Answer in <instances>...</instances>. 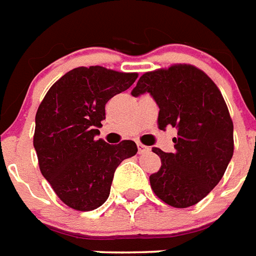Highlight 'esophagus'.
<instances>
[{"mask_svg": "<svg viewBox=\"0 0 256 256\" xmlns=\"http://www.w3.org/2000/svg\"><path fill=\"white\" fill-rule=\"evenodd\" d=\"M138 151L139 154H144V152H150L151 150H150V147L142 144V143H138Z\"/></svg>", "mask_w": 256, "mask_h": 256, "instance_id": "esophagus-1", "label": "esophagus"}]
</instances>
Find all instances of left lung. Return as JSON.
<instances>
[{"instance_id":"1","label":"left lung","mask_w":256,"mask_h":256,"mask_svg":"<svg viewBox=\"0 0 256 256\" xmlns=\"http://www.w3.org/2000/svg\"><path fill=\"white\" fill-rule=\"evenodd\" d=\"M144 93L159 106V128H178L174 152L152 148L160 156L162 167L150 176L151 188L171 206H192L217 186L232 160L229 109L212 78L189 64L142 74L132 94Z\"/></svg>"}]
</instances>
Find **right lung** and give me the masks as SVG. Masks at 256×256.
<instances>
[{
  "mask_svg": "<svg viewBox=\"0 0 256 256\" xmlns=\"http://www.w3.org/2000/svg\"><path fill=\"white\" fill-rule=\"evenodd\" d=\"M136 78L100 66L74 68L56 81L39 105L34 132L39 168L60 200L74 210L101 206L117 167L138 151L132 140L109 144L96 138L108 101Z\"/></svg>",
  "mask_w": 256,
  "mask_h": 256,
  "instance_id": "right-lung-1",
  "label": "right lung"
}]
</instances>
